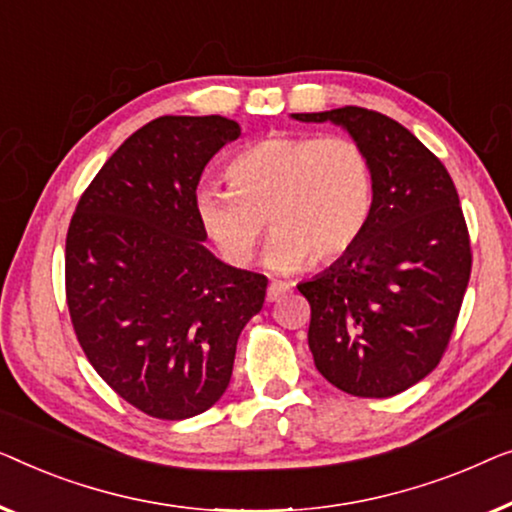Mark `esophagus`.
<instances>
[{"label": "esophagus", "mask_w": 512, "mask_h": 512, "mask_svg": "<svg viewBox=\"0 0 512 512\" xmlns=\"http://www.w3.org/2000/svg\"><path fill=\"white\" fill-rule=\"evenodd\" d=\"M290 283H283V280H273L269 285V290H266V299L269 301H278L280 297H285L287 292H290Z\"/></svg>", "instance_id": "1"}]
</instances>
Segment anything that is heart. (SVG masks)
Listing matches in <instances>:
<instances>
[{
    "mask_svg": "<svg viewBox=\"0 0 512 512\" xmlns=\"http://www.w3.org/2000/svg\"><path fill=\"white\" fill-rule=\"evenodd\" d=\"M227 178L232 187H199L194 213L234 266L253 259L266 218L273 239L264 259L276 271L345 255L371 220V157L345 136H264L232 157Z\"/></svg>",
    "mask_w": 512,
    "mask_h": 512,
    "instance_id": "b5f03b06",
    "label": "heart"
}]
</instances>
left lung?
I'll list each match as a JSON object with an SVG mask.
<instances>
[{"label":"left lung","instance_id":"8db88e82","mask_svg":"<svg viewBox=\"0 0 512 512\" xmlns=\"http://www.w3.org/2000/svg\"><path fill=\"white\" fill-rule=\"evenodd\" d=\"M341 125L371 157L376 192L362 239L297 290L311 304L308 348L352 397H394L441 362L471 278V241L441 160L383 113H292Z\"/></svg>","mask_w":512,"mask_h":512}]
</instances>
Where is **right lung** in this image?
I'll return each mask as SVG.
<instances>
[{
	"label": "right lung",
	"instance_id": "obj_1",
	"mask_svg": "<svg viewBox=\"0 0 512 512\" xmlns=\"http://www.w3.org/2000/svg\"><path fill=\"white\" fill-rule=\"evenodd\" d=\"M239 122L162 115L129 136L78 201L64 283L76 338L141 413L185 420L225 394L236 341L262 311V273L220 262L194 213L201 171Z\"/></svg>",
	"mask_w": 512,
	"mask_h": 512
}]
</instances>
